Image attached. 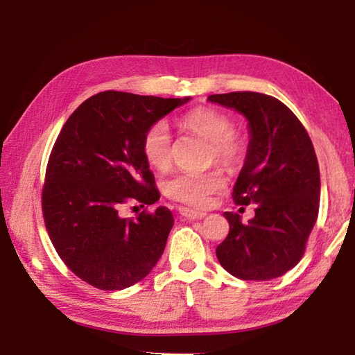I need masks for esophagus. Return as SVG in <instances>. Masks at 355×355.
I'll list each match as a JSON object with an SVG mask.
<instances>
[{
    "mask_svg": "<svg viewBox=\"0 0 355 355\" xmlns=\"http://www.w3.org/2000/svg\"><path fill=\"white\" fill-rule=\"evenodd\" d=\"M179 214L182 216V218L191 219V220L204 219L205 216H207V213H204V211H194V209H188V208H185V207H180V208H179Z\"/></svg>",
    "mask_w": 355,
    "mask_h": 355,
    "instance_id": "1",
    "label": "esophagus"
}]
</instances>
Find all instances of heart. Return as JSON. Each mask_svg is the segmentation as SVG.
<instances>
[{
    "label": "heart",
    "mask_w": 355,
    "mask_h": 355,
    "mask_svg": "<svg viewBox=\"0 0 355 355\" xmlns=\"http://www.w3.org/2000/svg\"><path fill=\"white\" fill-rule=\"evenodd\" d=\"M185 128L209 141V162L234 168L247 155V141L234 132L230 116L211 107L194 108L184 118ZM142 153L147 162L157 170H167L173 162L175 144L170 127L165 121L151 124L142 137ZM225 188V178L220 170L207 173H179L165 180L164 191L173 200L190 207H207L213 194Z\"/></svg>",
    "instance_id": "heart-1"
}]
</instances>
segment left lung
I'll return each mask as SVG.
<instances>
[{
    "instance_id": "1",
    "label": "left lung",
    "mask_w": 355,
    "mask_h": 355,
    "mask_svg": "<svg viewBox=\"0 0 355 355\" xmlns=\"http://www.w3.org/2000/svg\"><path fill=\"white\" fill-rule=\"evenodd\" d=\"M208 101L248 119L247 159L233 199L256 205V216L245 223L237 213H223L230 231L216 256L237 279L284 276L300 262L319 214L320 171L311 137L299 118L270 95L231 92Z\"/></svg>"
}]
</instances>
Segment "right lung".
Wrapping results in <instances>:
<instances>
[{"instance_id": "add662e5", "label": "right lung", "mask_w": 355, "mask_h": 355, "mask_svg": "<svg viewBox=\"0 0 355 355\" xmlns=\"http://www.w3.org/2000/svg\"><path fill=\"white\" fill-rule=\"evenodd\" d=\"M190 98L101 92L64 124L49 157L42 216L58 256L87 284L118 291L147 277L173 227L167 207L122 218L128 202L161 198L142 153L153 122Z\"/></svg>"}]
</instances>
